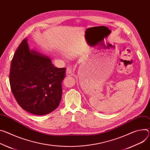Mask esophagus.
Returning <instances> with one entry per match:
<instances>
[{
	"instance_id": "obj_1",
	"label": "esophagus",
	"mask_w": 150,
	"mask_h": 150,
	"mask_svg": "<svg viewBox=\"0 0 150 150\" xmlns=\"http://www.w3.org/2000/svg\"><path fill=\"white\" fill-rule=\"evenodd\" d=\"M73 74V69L71 66H68L66 69V75L67 76H71Z\"/></svg>"
}]
</instances>
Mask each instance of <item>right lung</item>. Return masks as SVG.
I'll return each instance as SVG.
<instances>
[{"instance_id":"1","label":"right lung","mask_w":150,"mask_h":150,"mask_svg":"<svg viewBox=\"0 0 150 150\" xmlns=\"http://www.w3.org/2000/svg\"><path fill=\"white\" fill-rule=\"evenodd\" d=\"M66 68L54 67L51 59L29 50L24 39L12 59L9 83L18 105L31 114H48L59 106Z\"/></svg>"}]
</instances>
